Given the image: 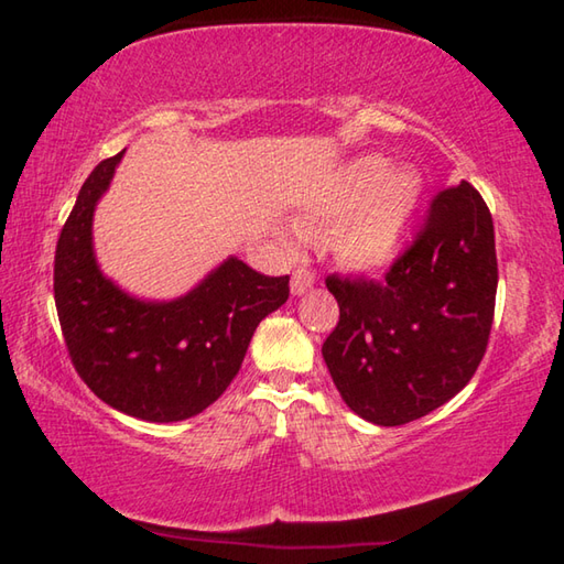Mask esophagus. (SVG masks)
Returning <instances> with one entry per match:
<instances>
[{"label": "esophagus", "mask_w": 564, "mask_h": 564, "mask_svg": "<svg viewBox=\"0 0 564 564\" xmlns=\"http://www.w3.org/2000/svg\"><path fill=\"white\" fill-rule=\"evenodd\" d=\"M313 283H315V273L311 269H299L291 279V293L293 295L308 293L313 289Z\"/></svg>", "instance_id": "34e87169"}]
</instances>
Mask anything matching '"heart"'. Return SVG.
Masks as SVG:
<instances>
[{
    "label": "heart",
    "mask_w": 564,
    "mask_h": 564,
    "mask_svg": "<svg viewBox=\"0 0 564 564\" xmlns=\"http://www.w3.org/2000/svg\"><path fill=\"white\" fill-rule=\"evenodd\" d=\"M422 199V180L412 170L392 167L380 155H360L327 180L295 227L303 237L333 231V253L347 269L375 271L394 259ZM283 247L295 249L301 235L279 229Z\"/></svg>",
    "instance_id": "b5f03b06"
}]
</instances>
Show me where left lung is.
I'll return each mask as SVG.
<instances>
[{"label":"left lung","mask_w":564,"mask_h":564,"mask_svg":"<svg viewBox=\"0 0 564 564\" xmlns=\"http://www.w3.org/2000/svg\"><path fill=\"white\" fill-rule=\"evenodd\" d=\"M340 321L323 343L337 392L377 426L446 404L484 360L496 311L494 219L468 182L438 192L384 281L327 275Z\"/></svg>","instance_id":"left-lung-1"}]
</instances>
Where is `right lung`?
Instances as JSON below:
<instances>
[{"instance_id": "right-lung-1", "label": "right lung", "mask_w": 564, "mask_h": 564, "mask_svg": "<svg viewBox=\"0 0 564 564\" xmlns=\"http://www.w3.org/2000/svg\"><path fill=\"white\" fill-rule=\"evenodd\" d=\"M126 150L90 172L61 229L54 299L70 362L90 392L142 422H182L217 402L256 325L289 301V275H263L229 256L175 301H142L106 279L94 212Z\"/></svg>"}]
</instances>
